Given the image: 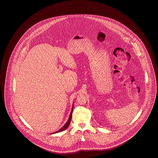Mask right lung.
<instances>
[{"label":"right lung","instance_id":"1","mask_svg":"<svg viewBox=\"0 0 158 158\" xmlns=\"http://www.w3.org/2000/svg\"><path fill=\"white\" fill-rule=\"evenodd\" d=\"M73 105H72V110H71V112H70V115H69V119H68V121L66 123V124H64L62 127L60 129H59L58 131H56V132H54V133H52V134L57 133H59V132L63 131L65 130L66 129H67V128L69 127V124H70V121H71V119H72V113H73Z\"/></svg>","mask_w":158,"mask_h":158}]
</instances>
